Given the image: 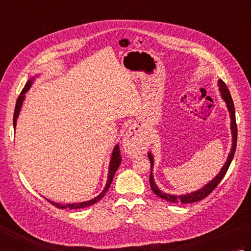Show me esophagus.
I'll return each instance as SVG.
<instances>
[{
  "label": "esophagus",
  "mask_w": 251,
  "mask_h": 251,
  "mask_svg": "<svg viewBox=\"0 0 251 251\" xmlns=\"http://www.w3.org/2000/svg\"><path fill=\"white\" fill-rule=\"evenodd\" d=\"M145 144L143 136L134 128H129L128 131H126L124 138H123V147L130 156H137V154L143 153L146 149Z\"/></svg>",
  "instance_id": "esophagus-1"
}]
</instances>
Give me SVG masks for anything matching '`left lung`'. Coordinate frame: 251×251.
Segmentation results:
<instances>
[{"mask_svg": "<svg viewBox=\"0 0 251 251\" xmlns=\"http://www.w3.org/2000/svg\"><path fill=\"white\" fill-rule=\"evenodd\" d=\"M218 86H220V91L222 94V98L224 99V101L226 102L227 108H228V112L230 114V129H231V135H233V146H231L230 152L228 154V158L225 162V165L223 166L222 170L220 173L214 177L212 181H209L207 184H205L202 189H200L198 191H194L192 193L189 194H184V195H171L165 192H161L160 190L158 189V186L154 183L153 180V176H152V167H153V157L151 152L148 153V158L150 160V168H151V171H150V177H149V182H150V186H151V190L153 191V193L158 195L159 198L165 199L167 201H169L171 203H183V204H188V203H193V202H198L200 200H203L204 198H206L209 193H212V191L216 188L218 183L222 181L223 177L226 175L227 170L231 163V160H233L234 154H235V150H236V145H237V124H236V116H235V107H234V102L233 99L230 97L229 90L227 88V85L225 84L224 81L218 80Z\"/></svg>", "mask_w": 251, "mask_h": 251, "instance_id": "1", "label": "left lung"}]
</instances>
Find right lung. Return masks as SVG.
I'll use <instances>...</instances> for the list:
<instances>
[{"instance_id":"add662e5","label":"right lung","mask_w":251,"mask_h":251,"mask_svg":"<svg viewBox=\"0 0 251 251\" xmlns=\"http://www.w3.org/2000/svg\"><path fill=\"white\" fill-rule=\"evenodd\" d=\"M34 78L30 79L27 83L25 84L24 89L22 90V92L20 94V97H18L17 101H16V105H15V111H14V117H13V125H14V129L16 127V121H17V117L20 115V111L22 108V104L23 101H24L25 99V93L27 91L29 90V88L31 86V83H33ZM121 161H122V157H121V151H120V147H118V145L115 146V148H114L113 152H112V158H111V161H110V168H108V176H107V182H106V185L104 190L102 191L101 193H100L97 198H94L92 200H90V201H86V202H81V203H74V204H66V205H62L60 203H56V202H52V201H48L51 203L54 206L58 207V208H71V209H75V208H83V207H88L91 206V205H93L94 203L99 202L100 200H101L105 193L108 191L111 186V183L113 181V177L114 175H115L116 170L118 169V167L121 165Z\"/></svg>"}]
</instances>
